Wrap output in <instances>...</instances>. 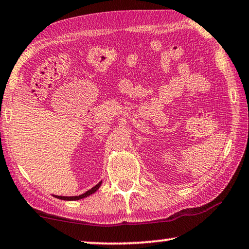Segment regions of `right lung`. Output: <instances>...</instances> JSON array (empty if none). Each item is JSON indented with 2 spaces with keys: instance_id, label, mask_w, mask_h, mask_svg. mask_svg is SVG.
<instances>
[{
  "instance_id": "right-lung-1",
  "label": "right lung",
  "mask_w": 249,
  "mask_h": 249,
  "mask_svg": "<svg viewBox=\"0 0 249 249\" xmlns=\"http://www.w3.org/2000/svg\"><path fill=\"white\" fill-rule=\"evenodd\" d=\"M102 185V181L99 183H97L95 185V187H92L90 190H88V191H86L85 192V194H83V195H79V196H54L55 198H58V199H61V200H67V201H71V200H80V199H84V198H86V196H89L90 195H92V194H95L96 191L98 190L99 189V187H101Z\"/></svg>"
}]
</instances>
